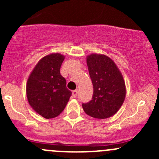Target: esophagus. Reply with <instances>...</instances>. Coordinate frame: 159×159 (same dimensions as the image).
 I'll list each match as a JSON object with an SVG mask.
<instances>
[{"label": "esophagus", "instance_id": "obj_1", "mask_svg": "<svg viewBox=\"0 0 159 159\" xmlns=\"http://www.w3.org/2000/svg\"><path fill=\"white\" fill-rule=\"evenodd\" d=\"M72 95L74 98H76L78 95V90H75V91H72Z\"/></svg>", "mask_w": 159, "mask_h": 159}]
</instances>
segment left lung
<instances>
[{"mask_svg": "<svg viewBox=\"0 0 159 159\" xmlns=\"http://www.w3.org/2000/svg\"><path fill=\"white\" fill-rule=\"evenodd\" d=\"M86 61L94 93L92 100L82 104L83 109L94 118H110L118 112L125 98V83L121 72L105 54H91Z\"/></svg>", "mask_w": 159, "mask_h": 159, "instance_id": "8db88e82", "label": "left lung"}]
</instances>
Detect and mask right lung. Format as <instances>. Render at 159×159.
Wrapping results in <instances>:
<instances>
[{
    "mask_svg": "<svg viewBox=\"0 0 159 159\" xmlns=\"http://www.w3.org/2000/svg\"><path fill=\"white\" fill-rule=\"evenodd\" d=\"M65 56L48 54L38 62L28 78L26 94L28 103L41 116L49 119L58 116L68 104L71 92L60 68Z\"/></svg>",
    "mask_w": 159,
    "mask_h": 159,
    "instance_id": "1",
    "label": "right lung"
}]
</instances>
